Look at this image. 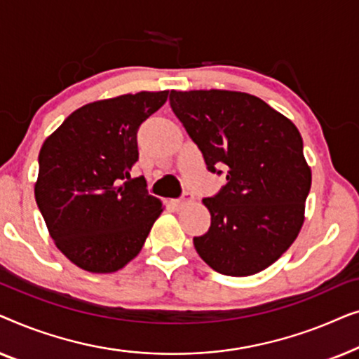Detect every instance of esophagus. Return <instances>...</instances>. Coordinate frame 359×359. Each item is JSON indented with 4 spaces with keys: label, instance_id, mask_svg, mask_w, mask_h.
<instances>
[{
    "label": "esophagus",
    "instance_id": "obj_1",
    "mask_svg": "<svg viewBox=\"0 0 359 359\" xmlns=\"http://www.w3.org/2000/svg\"><path fill=\"white\" fill-rule=\"evenodd\" d=\"M191 201H193V194H191L189 191H184L183 196H181L180 199H175L173 201V205H175L176 209H181V208H183V205L191 203Z\"/></svg>",
    "mask_w": 359,
    "mask_h": 359
}]
</instances>
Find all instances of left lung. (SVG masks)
<instances>
[{"mask_svg":"<svg viewBox=\"0 0 359 359\" xmlns=\"http://www.w3.org/2000/svg\"><path fill=\"white\" fill-rule=\"evenodd\" d=\"M170 106L225 183L203 199L210 227L194 248L214 271L250 276L273 264L296 240L312 175L302 137L287 117L238 91H171Z\"/></svg>","mask_w":359,"mask_h":359,"instance_id":"1","label":"left lung"}]
</instances>
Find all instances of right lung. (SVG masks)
I'll return each mask as SVG.
<instances>
[{
	"label": "right lung",
	"instance_id": "1",
	"mask_svg": "<svg viewBox=\"0 0 359 359\" xmlns=\"http://www.w3.org/2000/svg\"><path fill=\"white\" fill-rule=\"evenodd\" d=\"M170 91H142L80 107L43 142L36 203L58 250L86 271L114 273L137 257L163 208L147 193L137 130Z\"/></svg>",
	"mask_w": 359,
	"mask_h": 359
}]
</instances>
